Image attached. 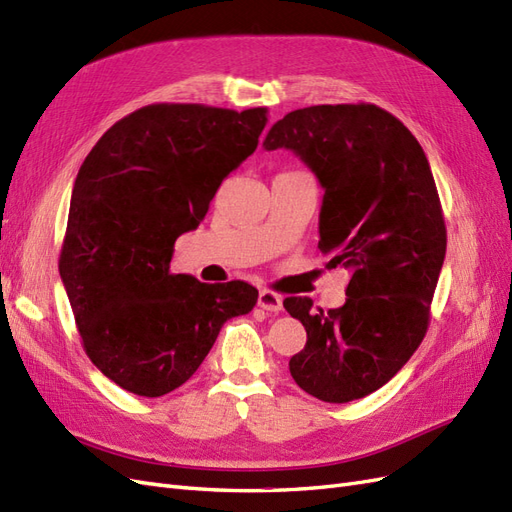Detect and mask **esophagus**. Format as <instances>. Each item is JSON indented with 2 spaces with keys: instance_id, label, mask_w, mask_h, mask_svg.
Returning <instances> with one entry per match:
<instances>
[{
  "instance_id": "34e87169",
  "label": "esophagus",
  "mask_w": 512,
  "mask_h": 512,
  "mask_svg": "<svg viewBox=\"0 0 512 512\" xmlns=\"http://www.w3.org/2000/svg\"><path fill=\"white\" fill-rule=\"evenodd\" d=\"M258 307L267 309V312H280L282 309V297L273 290H260L258 294Z\"/></svg>"
}]
</instances>
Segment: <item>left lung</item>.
Instances as JSON below:
<instances>
[{
	"label": "left lung",
	"instance_id": "8db88e82",
	"mask_svg": "<svg viewBox=\"0 0 512 512\" xmlns=\"http://www.w3.org/2000/svg\"><path fill=\"white\" fill-rule=\"evenodd\" d=\"M262 145L312 168L324 190L318 247L329 269L350 271L342 307L284 299L307 331L290 376L329 404L361 399L410 361L429 327L446 226L427 156L404 123L365 102L299 108Z\"/></svg>",
	"mask_w": 512,
	"mask_h": 512
}]
</instances>
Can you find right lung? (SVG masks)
<instances>
[{"instance_id": "add662e5", "label": "right lung", "mask_w": 512, "mask_h": 512, "mask_svg": "<svg viewBox=\"0 0 512 512\" xmlns=\"http://www.w3.org/2000/svg\"><path fill=\"white\" fill-rule=\"evenodd\" d=\"M265 126L267 108L149 104L108 128L85 158L59 275L87 356L121 389H179L222 324L254 309V286L203 284L170 273V258Z\"/></svg>"}]
</instances>
